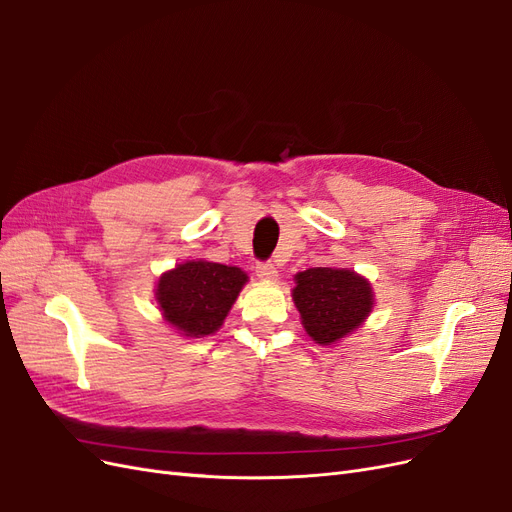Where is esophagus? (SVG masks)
<instances>
[{
	"mask_svg": "<svg viewBox=\"0 0 512 512\" xmlns=\"http://www.w3.org/2000/svg\"><path fill=\"white\" fill-rule=\"evenodd\" d=\"M256 275L262 281H275L277 279V267L271 262H258L256 264Z\"/></svg>",
	"mask_w": 512,
	"mask_h": 512,
	"instance_id": "1",
	"label": "esophagus"
}]
</instances>
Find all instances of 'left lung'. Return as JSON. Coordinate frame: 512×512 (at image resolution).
I'll use <instances>...</instances> for the list:
<instances>
[{
  "label": "left lung",
  "instance_id": "left-lung-1",
  "mask_svg": "<svg viewBox=\"0 0 512 512\" xmlns=\"http://www.w3.org/2000/svg\"><path fill=\"white\" fill-rule=\"evenodd\" d=\"M294 281V305L307 334L320 345L341 341L373 311V288L349 269L315 267L296 273Z\"/></svg>",
  "mask_w": 512,
  "mask_h": 512
}]
</instances>
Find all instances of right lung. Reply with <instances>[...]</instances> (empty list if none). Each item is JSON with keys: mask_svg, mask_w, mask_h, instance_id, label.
Here are the masks:
<instances>
[{"mask_svg": "<svg viewBox=\"0 0 512 512\" xmlns=\"http://www.w3.org/2000/svg\"><path fill=\"white\" fill-rule=\"evenodd\" d=\"M248 281L239 267L220 262L186 260L161 275L156 303L165 320L184 337L214 334Z\"/></svg>", "mask_w": 512, "mask_h": 512, "instance_id": "right-lung-1", "label": "right lung"}]
</instances>
